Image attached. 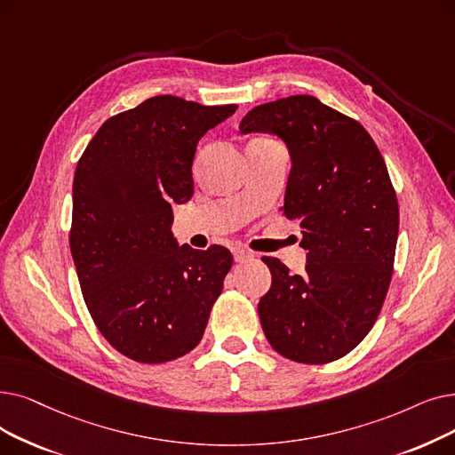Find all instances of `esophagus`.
Here are the masks:
<instances>
[{"label": "esophagus", "instance_id": "obj_1", "mask_svg": "<svg viewBox=\"0 0 455 455\" xmlns=\"http://www.w3.org/2000/svg\"><path fill=\"white\" fill-rule=\"evenodd\" d=\"M232 254H234V260L235 262H247V260L252 259V252H249V251H245L242 247H234Z\"/></svg>", "mask_w": 455, "mask_h": 455}]
</instances>
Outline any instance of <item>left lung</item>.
<instances>
[{
    "label": "left lung",
    "mask_w": 455,
    "mask_h": 455,
    "mask_svg": "<svg viewBox=\"0 0 455 455\" xmlns=\"http://www.w3.org/2000/svg\"><path fill=\"white\" fill-rule=\"evenodd\" d=\"M240 132L286 143L283 213L299 223L307 251L303 275L262 259L271 271L259 303L266 339L295 363L337 361L370 332L392 279L400 210L383 156L357 121L308 94L252 108Z\"/></svg>",
    "instance_id": "1"
}]
</instances>
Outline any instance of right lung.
<instances>
[{
  "label": "right lung",
  "mask_w": 455,
  "mask_h": 455,
  "mask_svg": "<svg viewBox=\"0 0 455 455\" xmlns=\"http://www.w3.org/2000/svg\"><path fill=\"white\" fill-rule=\"evenodd\" d=\"M238 109L162 94L100 126L72 186L70 251L85 305L128 359L160 364L201 342L232 267L221 245L196 251L171 232L193 195L196 143Z\"/></svg>",
  "instance_id": "1"
}]
</instances>
